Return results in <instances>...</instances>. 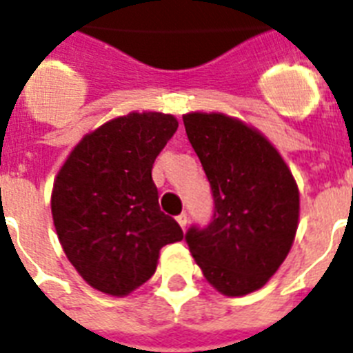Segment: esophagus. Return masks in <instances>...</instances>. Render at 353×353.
I'll return each instance as SVG.
<instances>
[{
    "label": "esophagus",
    "mask_w": 353,
    "mask_h": 353,
    "mask_svg": "<svg viewBox=\"0 0 353 353\" xmlns=\"http://www.w3.org/2000/svg\"><path fill=\"white\" fill-rule=\"evenodd\" d=\"M176 222H179V225L185 231V227H188V214H185V212L179 214V216H176Z\"/></svg>",
    "instance_id": "1"
}]
</instances>
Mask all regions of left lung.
<instances>
[{
	"instance_id": "left-lung-1",
	"label": "left lung",
	"mask_w": 353,
	"mask_h": 353,
	"mask_svg": "<svg viewBox=\"0 0 353 353\" xmlns=\"http://www.w3.org/2000/svg\"><path fill=\"white\" fill-rule=\"evenodd\" d=\"M212 193V220L185 232L212 287L245 296L263 287L292 247L299 193L292 173L260 131L222 113L183 115Z\"/></svg>"
}]
</instances>
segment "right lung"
Here are the masks:
<instances>
[{"label": "right lung", "instance_id": "obj_1", "mask_svg": "<svg viewBox=\"0 0 353 353\" xmlns=\"http://www.w3.org/2000/svg\"><path fill=\"white\" fill-rule=\"evenodd\" d=\"M179 122L165 113H130L86 135L61 168L52 216L61 245L93 288L126 296L155 274L160 249L183 238L160 211L153 162Z\"/></svg>", "mask_w": 353, "mask_h": 353}]
</instances>
